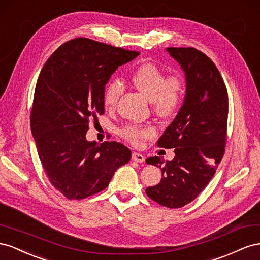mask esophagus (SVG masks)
I'll use <instances>...</instances> for the list:
<instances>
[{"label":"esophagus","mask_w":260,"mask_h":260,"mask_svg":"<svg viewBox=\"0 0 260 260\" xmlns=\"http://www.w3.org/2000/svg\"><path fill=\"white\" fill-rule=\"evenodd\" d=\"M132 160L135 161V162H139V163H143L145 161V157L142 153H138V152H133L132 154Z\"/></svg>","instance_id":"1"}]
</instances>
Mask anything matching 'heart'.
<instances>
[{
  "instance_id": "obj_1",
  "label": "heart",
  "mask_w": 260,
  "mask_h": 260,
  "mask_svg": "<svg viewBox=\"0 0 260 260\" xmlns=\"http://www.w3.org/2000/svg\"><path fill=\"white\" fill-rule=\"evenodd\" d=\"M131 84L151 101L152 109L162 117L175 114L181 108L185 85L180 74H171L166 76L157 65L144 63L131 73ZM123 91L118 80L112 79L107 83L103 90V105L108 109H114ZM154 129L148 125L129 124L122 129V136L133 145L138 146L144 140L154 135Z\"/></svg>"
}]
</instances>
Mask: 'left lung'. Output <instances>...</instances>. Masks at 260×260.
Wrapping results in <instances>:
<instances>
[{"instance_id":"obj_1","label":"left lung","mask_w":260,"mask_h":260,"mask_svg":"<svg viewBox=\"0 0 260 260\" xmlns=\"http://www.w3.org/2000/svg\"><path fill=\"white\" fill-rule=\"evenodd\" d=\"M186 77V94L179 113L158 140L174 148L172 161L150 157L148 165L161 169L162 179L146 194L167 208L191 203L216 173L225 150L229 97L219 70L202 51L168 48Z\"/></svg>"}]
</instances>
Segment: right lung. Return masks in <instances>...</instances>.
I'll return each mask as SVG.
<instances>
[{"instance_id":"obj_1","label":"right lung","mask_w":260,"mask_h":260,"mask_svg":"<svg viewBox=\"0 0 260 260\" xmlns=\"http://www.w3.org/2000/svg\"><path fill=\"white\" fill-rule=\"evenodd\" d=\"M139 54L88 38L65 42L43 65L30 114L31 133L50 183L69 199L107 188L131 160L127 147L86 139L89 120L105 113L103 90L118 66Z\"/></svg>"}]
</instances>
